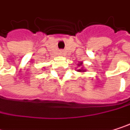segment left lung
Wrapping results in <instances>:
<instances>
[{
	"mask_svg": "<svg viewBox=\"0 0 130 130\" xmlns=\"http://www.w3.org/2000/svg\"><path fill=\"white\" fill-rule=\"evenodd\" d=\"M80 65H82V63H80V64H78V66H80ZM86 70H84V68H82V69H79V70H77V71H79V72H84Z\"/></svg>",
	"mask_w": 130,
	"mask_h": 130,
	"instance_id": "left-lung-1",
	"label": "left lung"
}]
</instances>
